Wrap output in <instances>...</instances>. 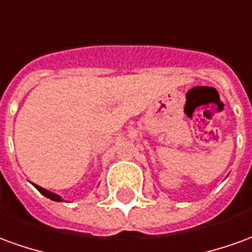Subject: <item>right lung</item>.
I'll list each match as a JSON object with an SVG mask.
<instances>
[{
  "label": "right lung",
  "instance_id": "add662e5",
  "mask_svg": "<svg viewBox=\"0 0 252 252\" xmlns=\"http://www.w3.org/2000/svg\"><path fill=\"white\" fill-rule=\"evenodd\" d=\"M32 184H34V183H32ZM34 187L36 188V189H38V191H39L42 195H45L46 198H49V199L54 200V202H64V199L60 196L59 193L52 192V191H49V189H46V188H42L40 186H36V184H34Z\"/></svg>",
  "mask_w": 252,
  "mask_h": 252
}]
</instances>
